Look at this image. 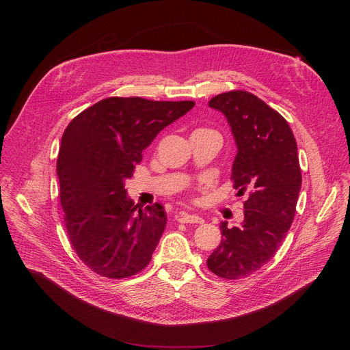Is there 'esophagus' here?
I'll list each match as a JSON object with an SVG mask.
<instances>
[{
    "instance_id": "1",
    "label": "esophagus",
    "mask_w": 350,
    "mask_h": 350,
    "mask_svg": "<svg viewBox=\"0 0 350 350\" xmlns=\"http://www.w3.org/2000/svg\"><path fill=\"white\" fill-rule=\"evenodd\" d=\"M178 220L181 223H204V219L201 216H196V215H191V213H181L178 216Z\"/></svg>"
}]
</instances>
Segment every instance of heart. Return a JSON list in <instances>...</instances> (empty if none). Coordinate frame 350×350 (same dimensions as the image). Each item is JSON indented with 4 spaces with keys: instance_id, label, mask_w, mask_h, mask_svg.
I'll list each match as a JSON object with an SVG mask.
<instances>
[{
    "instance_id": "1",
    "label": "heart",
    "mask_w": 350,
    "mask_h": 350,
    "mask_svg": "<svg viewBox=\"0 0 350 350\" xmlns=\"http://www.w3.org/2000/svg\"><path fill=\"white\" fill-rule=\"evenodd\" d=\"M199 130H205V129H199Z\"/></svg>"
}]
</instances>
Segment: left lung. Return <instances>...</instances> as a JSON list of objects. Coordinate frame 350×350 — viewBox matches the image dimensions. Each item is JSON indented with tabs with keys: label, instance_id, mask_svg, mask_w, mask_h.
<instances>
[{
	"label": "left lung",
	"instance_id": "obj_1",
	"mask_svg": "<svg viewBox=\"0 0 350 350\" xmlns=\"http://www.w3.org/2000/svg\"><path fill=\"white\" fill-rule=\"evenodd\" d=\"M220 111L234 135L237 155L231 178L243 202L239 227L220 224L221 242L208 258V267L221 278L247 277L266 265L292 224L302 185L297 146L286 120L256 95L228 91L209 101Z\"/></svg>",
	"mask_w": 350,
	"mask_h": 350
}]
</instances>
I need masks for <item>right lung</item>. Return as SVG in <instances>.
<instances>
[{"label":"right lung","instance_id":"add662e5","mask_svg":"<svg viewBox=\"0 0 350 350\" xmlns=\"http://www.w3.org/2000/svg\"><path fill=\"white\" fill-rule=\"evenodd\" d=\"M192 101H149L139 96L103 99L66 127L57 161L61 205L77 256L94 273L127 278L144 270L166 227L159 204L135 211L124 181L142 151Z\"/></svg>","mask_w":350,"mask_h":350}]
</instances>
